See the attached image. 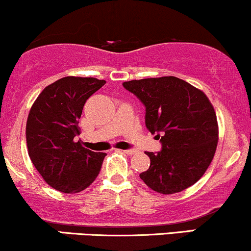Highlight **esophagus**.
I'll return each mask as SVG.
<instances>
[{"mask_svg": "<svg viewBox=\"0 0 251 251\" xmlns=\"http://www.w3.org/2000/svg\"><path fill=\"white\" fill-rule=\"evenodd\" d=\"M123 152L126 154H134L137 151L135 150H123Z\"/></svg>", "mask_w": 251, "mask_h": 251, "instance_id": "1", "label": "esophagus"}]
</instances>
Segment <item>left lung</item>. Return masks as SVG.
<instances>
[{
	"label": "left lung",
	"instance_id": "left-lung-1",
	"mask_svg": "<svg viewBox=\"0 0 251 251\" xmlns=\"http://www.w3.org/2000/svg\"><path fill=\"white\" fill-rule=\"evenodd\" d=\"M123 86L145 105L146 127L162 143V151L145 152L151 164L139 177L163 195L194 185L211 164L218 143L217 117L208 97L176 76L131 80Z\"/></svg>",
	"mask_w": 251,
	"mask_h": 251
}]
</instances>
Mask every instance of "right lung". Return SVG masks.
<instances>
[{"instance_id": "obj_1", "label": "right lung", "mask_w": 251, "mask_h": 251, "mask_svg": "<svg viewBox=\"0 0 251 251\" xmlns=\"http://www.w3.org/2000/svg\"><path fill=\"white\" fill-rule=\"evenodd\" d=\"M105 83L96 77L65 76L48 85L31 106L25 125L28 154L57 191L76 194L99 175L106 153L83 148L77 124L86 100Z\"/></svg>"}]
</instances>
